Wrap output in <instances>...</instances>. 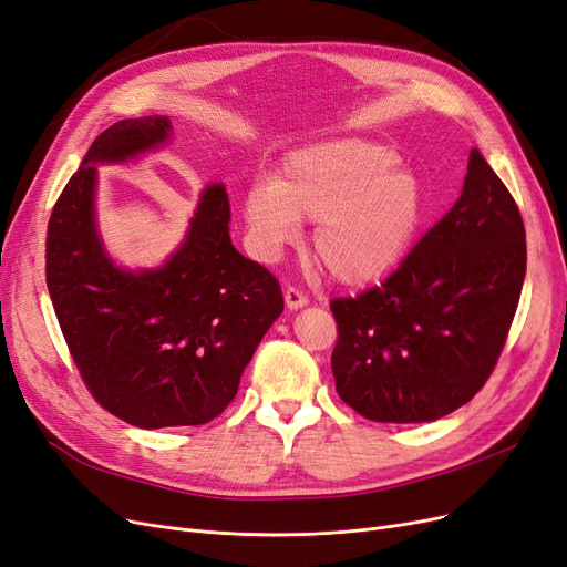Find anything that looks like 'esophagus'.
<instances>
[{
	"label": "esophagus",
	"mask_w": 567,
	"mask_h": 567,
	"mask_svg": "<svg viewBox=\"0 0 567 567\" xmlns=\"http://www.w3.org/2000/svg\"><path fill=\"white\" fill-rule=\"evenodd\" d=\"M284 300H286V307H288V309H302L305 305H309V298L305 296V292H302L300 288H292V286L286 288Z\"/></svg>",
	"instance_id": "esophagus-1"
}]
</instances>
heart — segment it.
Masks as SVG:
<instances>
[{
    "label": "heart",
    "instance_id": "heart-1",
    "mask_svg": "<svg viewBox=\"0 0 567 567\" xmlns=\"http://www.w3.org/2000/svg\"><path fill=\"white\" fill-rule=\"evenodd\" d=\"M394 147L342 138L290 152L275 183L260 181L244 194V220L252 246L271 256L311 229V252L342 286L384 279L413 246L426 216L417 175L401 168Z\"/></svg>",
    "mask_w": 567,
    "mask_h": 567
}]
</instances>
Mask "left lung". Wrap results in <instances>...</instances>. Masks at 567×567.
I'll list each match as a JSON object with an SVG mask.
<instances>
[{
  "label": "left lung",
  "instance_id": "left-lung-1",
  "mask_svg": "<svg viewBox=\"0 0 567 567\" xmlns=\"http://www.w3.org/2000/svg\"><path fill=\"white\" fill-rule=\"evenodd\" d=\"M520 210L474 147L460 199L392 277L330 302L340 399L373 422H432L476 396L525 279Z\"/></svg>",
  "mask_w": 567,
  "mask_h": 567
}]
</instances>
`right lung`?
Returning a JSON list of instances; mask_svg holds the SVG:
<instances>
[{
  "label": "right lung",
  "mask_w": 567,
  "mask_h": 567,
  "mask_svg": "<svg viewBox=\"0 0 567 567\" xmlns=\"http://www.w3.org/2000/svg\"><path fill=\"white\" fill-rule=\"evenodd\" d=\"M171 131L168 116L154 114L97 135L47 234V286L74 365L107 413L141 429L218 417L284 311L279 281L231 246L220 183L202 192L162 267L131 271L107 256L95 225V166L159 150Z\"/></svg>",
  "instance_id": "obj_1"
}]
</instances>
